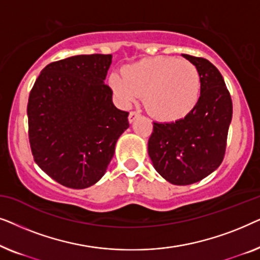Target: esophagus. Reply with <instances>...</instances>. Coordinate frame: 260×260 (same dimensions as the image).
Returning <instances> with one entry per match:
<instances>
[{
  "label": "esophagus",
  "mask_w": 260,
  "mask_h": 260,
  "mask_svg": "<svg viewBox=\"0 0 260 260\" xmlns=\"http://www.w3.org/2000/svg\"><path fill=\"white\" fill-rule=\"evenodd\" d=\"M141 116V113H140V111H131L130 113H129V122L130 123H133L135 119L136 118H138V117Z\"/></svg>",
  "instance_id": "1"
}]
</instances>
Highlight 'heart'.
Masks as SVG:
<instances>
[{
	"mask_svg": "<svg viewBox=\"0 0 260 260\" xmlns=\"http://www.w3.org/2000/svg\"><path fill=\"white\" fill-rule=\"evenodd\" d=\"M112 91L123 104L130 105L144 94V105L156 118H183L195 108L200 97V74L188 60L154 56L129 65L124 76L109 78Z\"/></svg>",
	"mask_w": 260,
	"mask_h": 260,
	"instance_id": "heart-1",
	"label": "heart"
}]
</instances>
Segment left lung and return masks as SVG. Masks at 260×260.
<instances>
[{
	"mask_svg": "<svg viewBox=\"0 0 260 260\" xmlns=\"http://www.w3.org/2000/svg\"><path fill=\"white\" fill-rule=\"evenodd\" d=\"M182 56L200 74V98L184 118L154 122L148 142L156 172L177 186L201 181L221 165L232 119V99L219 70L205 58Z\"/></svg>",
	"mask_w": 260,
	"mask_h": 260,
	"instance_id": "obj_1",
	"label": "left lung"
}]
</instances>
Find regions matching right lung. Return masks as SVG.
Masks as SVG:
<instances>
[{
  "mask_svg": "<svg viewBox=\"0 0 260 260\" xmlns=\"http://www.w3.org/2000/svg\"><path fill=\"white\" fill-rule=\"evenodd\" d=\"M111 54L74 55L48 63L28 99L34 161L62 186L83 189L104 175L129 112L112 103L104 84Z\"/></svg>",
  "mask_w": 260,
  "mask_h": 260,
  "instance_id": "obj_1",
  "label": "right lung"
}]
</instances>
